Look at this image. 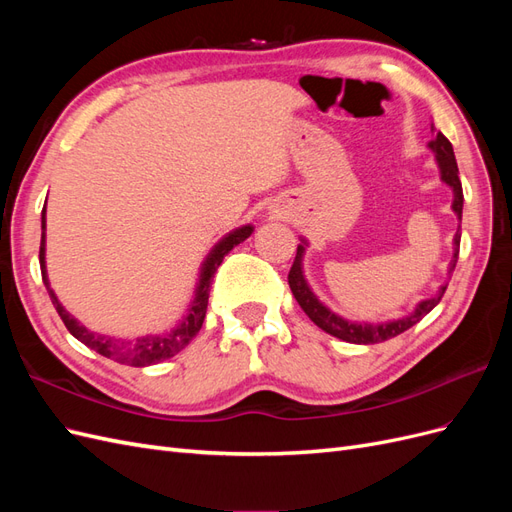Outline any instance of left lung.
Instances as JSON below:
<instances>
[{"label":"left lung","instance_id":"obj_1","mask_svg":"<svg viewBox=\"0 0 512 512\" xmlns=\"http://www.w3.org/2000/svg\"><path fill=\"white\" fill-rule=\"evenodd\" d=\"M433 128V126H431ZM433 151V158H436V164L440 168V179L448 185V188L453 190V205L451 209L455 211L457 220H461V211H463V190H461V181H459V168H457V160H455V153H453V145L448 143V138L438 132L433 141H429L427 145ZM459 241H461V232L457 228L455 232V239H453V258H451V265H448V280H451V275L455 271L457 265V258H459ZM307 239L301 237V243L297 247V258L292 262V269L288 273V284L290 290L294 294V299L301 305L303 312L309 316L316 327H320L324 333H329L337 339H342V342L348 344H380L386 342V339H391L399 333L408 331L410 327L418 320H423L433 307H436L442 299V294L448 286V282H444L438 292L433 294L429 299L418 301L416 307L408 316H401L395 320H384V322H356V320H348L344 316L335 314L331 307L324 305L318 297L316 292L312 290V286L307 284L305 280V273H303V256L307 250Z\"/></svg>","mask_w":512,"mask_h":512}]
</instances>
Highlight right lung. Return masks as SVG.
Masks as SVG:
<instances>
[{
  "mask_svg": "<svg viewBox=\"0 0 512 512\" xmlns=\"http://www.w3.org/2000/svg\"><path fill=\"white\" fill-rule=\"evenodd\" d=\"M254 232L252 224L239 226L235 230H230L228 235H224L218 243L211 247V252L200 265L198 273V282L194 288V299L188 305V312L183 314V318L175 324L170 331H164L160 335H143L136 339H117L111 335H102L96 331H89L85 324L76 320L68 309L59 303L55 290L49 284V273H46V205L42 209V239H40V271H42V282L46 286V292L57 309V314L64 320L66 329L79 339L81 344L87 348L96 350L98 354L106 356V359L130 365V367H147V365H156L160 361L170 359L177 352H181L185 346H188L196 333L203 327V320L207 314V303H209V290H211V280L215 271L222 265L224 256L232 250V247L243 243L247 237Z\"/></svg>",
  "mask_w": 512,
  "mask_h": 512,
  "instance_id": "add662e5",
  "label": "right lung"
}]
</instances>
